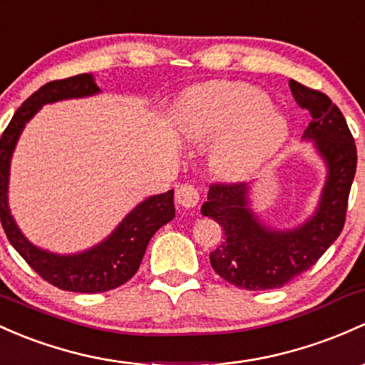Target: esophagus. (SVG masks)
Instances as JSON below:
<instances>
[{"instance_id": "34e87169", "label": "esophagus", "mask_w": 365, "mask_h": 365, "mask_svg": "<svg viewBox=\"0 0 365 365\" xmlns=\"http://www.w3.org/2000/svg\"><path fill=\"white\" fill-rule=\"evenodd\" d=\"M175 202L184 209H193L198 205L200 202V193L193 184H181V186L175 190Z\"/></svg>"}]
</instances>
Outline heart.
<instances>
[{
	"label": "heart",
	"instance_id": "heart-1",
	"mask_svg": "<svg viewBox=\"0 0 365 365\" xmlns=\"http://www.w3.org/2000/svg\"><path fill=\"white\" fill-rule=\"evenodd\" d=\"M178 130L191 144L221 139L212 168L226 181H245L280 151L289 125L272 109L261 88L233 81H212L187 93L179 106Z\"/></svg>",
	"mask_w": 365,
	"mask_h": 365
}]
</instances>
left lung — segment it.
Wrapping results in <instances>:
<instances>
[{"label": "left lung", "instance_id": "1", "mask_svg": "<svg viewBox=\"0 0 365 365\" xmlns=\"http://www.w3.org/2000/svg\"><path fill=\"white\" fill-rule=\"evenodd\" d=\"M292 97L312 115L303 140L324 162L325 182L315 210L294 228H275L252 210V184H214L202 214L222 226V244L210 252L219 277L247 291L280 289L312 268L344 226L355 178L356 148L343 113L327 96L289 81Z\"/></svg>", "mask_w": 365, "mask_h": 365}]
</instances>
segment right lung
I'll list each match as a JSON object with an SVG mask.
<instances>
[{
    "label": "right lung",
    "mask_w": 365,
    "mask_h": 365,
    "mask_svg": "<svg viewBox=\"0 0 365 365\" xmlns=\"http://www.w3.org/2000/svg\"><path fill=\"white\" fill-rule=\"evenodd\" d=\"M101 93L92 74H78L50 81L26 101L1 135V225L14 249L43 280L62 291L96 294L120 287L139 269L151 237L175 217L174 190L153 195L137 203L111 235L76 254H57L34 245L24 237L9 207L10 163L26 123L45 104L66 99H81Z\"/></svg>",
    "instance_id": "add662e5"
}]
</instances>
